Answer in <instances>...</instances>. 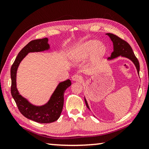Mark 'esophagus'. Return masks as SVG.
Wrapping results in <instances>:
<instances>
[{"label": "esophagus", "instance_id": "1", "mask_svg": "<svg viewBox=\"0 0 149 149\" xmlns=\"http://www.w3.org/2000/svg\"><path fill=\"white\" fill-rule=\"evenodd\" d=\"M72 79L74 81H79L82 79V77L79 75L75 74L72 77Z\"/></svg>", "mask_w": 149, "mask_h": 149}]
</instances>
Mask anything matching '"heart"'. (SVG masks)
<instances>
[{
  "instance_id": "heart-1",
  "label": "heart",
  "mask_w": 149,
  "mask_h": 149,
  "mask_svg": "<svg viewBox=\"0 0 149 149\" xmlns=\"http://www.w3.org/2000/svg\"><path fill=\"white\" fill-rule=\"evenodd\" d=\"M106 52V46L101 44L99 40H89L74 47L70 52V59L73 62L78 63L91 56V61L96 62L102 59Z\"/></svg>"
}]
</instances>
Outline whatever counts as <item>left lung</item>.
Returning <instances> with one entry per match:
<instances>
[{
	"label": "left lung",
	"instance_id": "obj_1",
	"mask_svg": "<svg viewBox=\"0 0 149 149\" xmlns=\"http://www.w3.org/2000/svg\"><path fill=\"white\" fill-rule=\"evenodd\" d=\"M106 34L109 37V38L111 40L113 44V51L107 60L111 61V60L118 58L119 56L122 57V58H127L133 63V64L136 66V68L137 70L138 74L139 75V73H140V63H139L138 60L136 58V57L135 56L133 50H132L131 47L129 45V44L125 42L124 40L120 38L118 36L115 35V34L111 33H106ZM84 101L88 109L90 110V107L88 106V102L85 97ZM93 116H95V115Z\"/></svg>",
	"mask_w": 149,
	"mask_h": 149
}]
</instances>
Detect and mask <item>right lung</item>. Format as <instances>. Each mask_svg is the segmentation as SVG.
<instances>
[{"instance_id":"1","label":"right lung","mask_w":149,"mask_h":149,"mask_svg":"<svg viewBox=\"0 0 149 149\" xmlns=\"http://www.w3.org/2000/svg\"><path fill=\"white\" fill-rule=\"evenodd\" d=\"M50 49L47 38L31 41L18 53L11 68V95L19 111L27 118L42 123H52L59 118L64 104V93L66 88L70 86L71 81L67 79L60 82L47 102L37 106L31 103L19 93L17 88V73L21 61L28 54L47 51Z\"/></svg>"}]
</instances>
